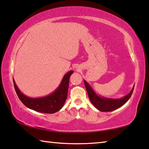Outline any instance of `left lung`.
I'll list each match as a JSON object with an SVG mask.
<instances>
[{
    "mask_svg": "<svg viewBox=\"0 0 149 149\" xmlns=\"http://www.w3.org/2000/svg\"><path fill=\"white\" fill-rule=\"evenodd\" d=\"M84 81L90 102L96 109L101 112H111L123 106L130 99L134 88V86L131 91L121 98H109L97 95L87 81L86 80Z\"/></svg>",
    "mask_w": 149,
    "mask_h": 149,
    "instance_id": "8db88e82",
    "label": "left lung"
}]
</instances>
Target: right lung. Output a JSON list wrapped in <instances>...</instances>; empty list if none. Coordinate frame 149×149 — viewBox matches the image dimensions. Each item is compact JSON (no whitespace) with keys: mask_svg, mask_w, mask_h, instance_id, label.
I'll return each mask as SVG.
<instances>
[{"mask_svg":"<svg viewBox=\"0 0 149 149\" xmlns=\"http://www.w3.org/2000/svg\"><path fill=\"white\" fill-rule=\"evenodd\" d=\"M74 71L71 70L64 75L60 84L55 90L47 96L31 97L25 96L17 87L14 78L13 83L18 97L23 104L29 109L47 114H53L60 110L68 97L70 77Z\"/></svg>","mask_w":149,"mask_h":149,"instance_id":"right-lung-1","label":"right lung"}]
</instances>
